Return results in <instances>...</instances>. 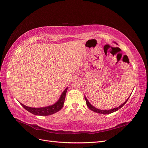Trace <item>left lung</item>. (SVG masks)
Returning a JSON list of instances; mask_svg holds the SVG:
<instances>
[{
	"instance_id": "1",
	"label": "left lung",
	"mask_w": 148,
	"mask_h": 148,
	"mask_svg": "<svg viewBox=\"0 0 148 148\" xmlns=\"http://www.w3.org/2000/svg\"><path fill=\"white\" fill-rule=\"evenodd\" d=\"M115 43H116V42H115ZM131 95H132V94H131ZM131 95H130V96H131ZM130 96L128 97V99L123 103L122 104H121V105L119 106V107H115V108L112 109H109V110H101V109H97V108H96V107H94V106L91 104V103L88 101V100L87 99V98L86 97V96H84V99H85V100H86V105H87V106L89 107V109H91V110H92L93 112H96V113L101 114H112V113L114 112L117 111L119 109H120V108H122V107L125 104H126V102H127V101L128 100Z\"/></svg>"
}]
</instances>
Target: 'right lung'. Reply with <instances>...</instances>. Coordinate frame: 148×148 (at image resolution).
<instances>
[{
    "mask_svg": "<svg viewBox=\"0 0 148 148\" xmlns=\"http://www.w3.org/2000/svg\"><path fill=\"white\" fill-rule=\"evenodd\" d=\"M67 89H68V87H66L65 90L62 92L58 101L56 103H54V104H53L51 106L43 107H31L26 106L22 104V103H20L26 110L29 112L30 113L34 115L41 116L50 115L56 113L57 112L59 111L62 107H63Z\"/></svg>",
    "mask_w": 148,
    "mask_h": 148,
    "instance_id": "1",
    "label": "right lung"
}]
</instances>
